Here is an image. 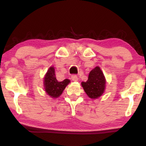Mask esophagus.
Masks as SVG:
<instances>
[{"label":"esophagus","instance_id":"obj_1","mask_svg":"<svg viewBox=\"0 0 146 146\" xmlns=\"http://www.w3.org/2000/svg\"><path fill=\"white\" fill-rule=\"evenodd\" d=\"M71 79H72V80L75 81V82H76V81H78V76L76 75H73L72 76H71Z\"/></svg>","mask_w":146,"mask_h":146}]
</instances>
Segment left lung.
Masks as SVG:
<instances>
[{
    "instance_id": "1",
    "label": "left lung",
    "mask_w": 146,
    "mask_h": 146,
    "mask_svg": "<svg viewBox=\"0 0 146 146\" xmlns=\"http://www.w3.org/2000/svg\"><path fill=\"white\" fill-rule=\"evenodd\" d=\"M106 78L100 68L97 66L90 71L86 82L81 83L84 90L92 99L100 97L104 92Z\"/></svg>"
}]
</instances>
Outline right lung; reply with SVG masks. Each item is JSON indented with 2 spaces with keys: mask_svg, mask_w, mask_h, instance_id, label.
<instances>
[{
  "mask_svg": "<svg viewBox=\"0 0 146 146\" xmlns=\"http://www.w3.org/2000/svg\"><path fill=\"white\" fill-rule=\"evenodd\" d=\"M44 79V90L51 98L60 97L64 89L70 82L69 79H65L62 82H58L56 78L55 68L53 66L49 68Z\"/></svg>",
  "mask_w": 146,
  "mask_h": 146,
  "instance_id": "add662e5",
  "label": "right lung"
}]
</instances>
